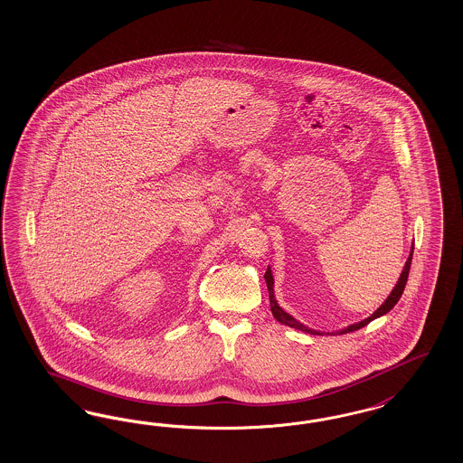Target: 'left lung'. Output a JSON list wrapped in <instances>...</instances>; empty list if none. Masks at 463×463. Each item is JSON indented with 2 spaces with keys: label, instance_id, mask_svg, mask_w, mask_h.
<instances>
[{
  "label": "left lung",
  "instance_id": "1",
  "mask_svg": "<svg viewBox=\"0 0 463 463\" xmlns=\"http://www.w3.org/2000/svg\"><path fill=\"white\" fill-rule=\"evenodd\" d=\"M412 252H414V245H412V250H411V255H409V259H407V262H405V266H403L402 274H401V278H399V281L395 284V288L392 289V293H390V297H388L385 301H383V305L374 312L373 315H370L368 318H364V320H361L358 324H353V326H349V327L343 328V330H337V332H330V335H337V334H347V332H354V330H358V328L364 327V326H368L372 320L374 318H378V317H382V315L388 314L395 305H397V301L401 299L403 293V288H405V283H407V278H409V270H411V262H412ZM264 278H266V284H268V291H269V301H270V312L274 315V318L278 320V322H281L284 326H288V327L298 328L301 332H308V334H314V335H324L322 332H318V330H314V328L305 327L303 324H299L298 320H295L291 315L286 314L283 308L276 303V298H274V289H272V286H274V279H272V274H270V269L268 268L266 270V274H264Z\"/></svg>",
  "mask_w": 463,
  "mask_h": 463
}]
</instances>
